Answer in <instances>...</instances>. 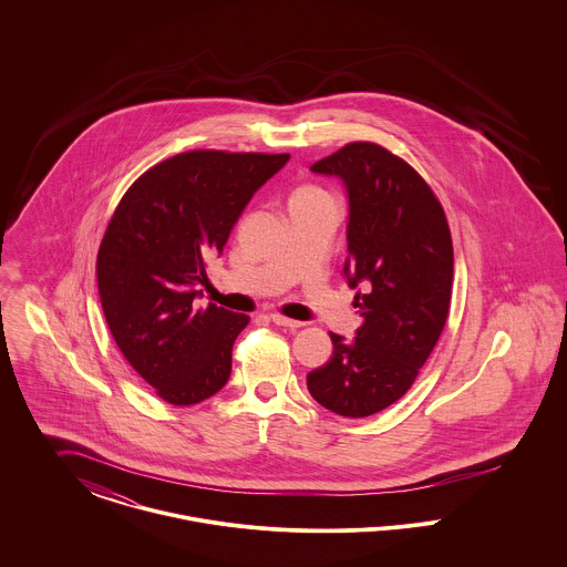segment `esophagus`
<instances>
[{"label": "esophagus", "mask_w": 567, "mask_h": 567, "mask_svg": "<svg viewBox=\"0 0 567 567\" xmlns=\"http://www.w3.org/2000/svg\"><path fill=\"white\" fill-rule=\"evenodd\" d=\"M271 323L280 324V327H291V329H297V327H301V321H296V319H289V317H282V315H270Z\"/></svg>", "instance_id": "esophagus-1"}]
</instances>
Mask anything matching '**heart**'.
Returning a JSON list of instances; mask_svg holds the SVG:
<instances>
[{
  "label": "heart",
  "mask_w": 567,
  "mask_h": 567,
  "mask_svg": "<svg viewBox=\"0 0 567 567\" xmlns=\"http://www.w3.org/2000/svg\"><path fill=\"white\" fill-rule=\"evenodd\" d=\"M323 202H333L331 193L324 190L319 185H301L297 187L291 197H289V208L297 206H312V204H323Z\"/></svg>",
  "instance_id": "1"
}]
</instances>
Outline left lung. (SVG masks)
Wrapping results in <instances>:
<instances>
[{
    "instance_id": "8db88e82",
    "label": "left lung",
    "mask_w": 567,
    "mask_h": 567,
    "mask_svg": "<svg viewBox=\"0 0 567 567\" xmlns=\"http://www.w3.org/2000/svg\"><path fill=\"white\" fill-rule=\"evenodd\" d=\"M349 190L344 274L361 324L354 340L329 333L333 354L308 374L327 410L363 419L395 404L419 377L444 329L453 293V240L423 176L377 142H351L310 167Z\"/></svg>"
}]
</instances>
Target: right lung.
Listing matches in <instances>:
<instances>
[{"label": "right lung", "mask_w": 567, "mask_h": 567, "mask_svg": "<svg viewBox=\"0 0 567 567\" xmlns=\"http://www.w3.org/2000/svg\"><path fill=\"white\" fill-rule=\"evenodd\" d=\"M287 162V153L187 151L146 169L110 218L95 266L106 323L163 402L199 404L229 380L250 319L215 303L195 308L193 287L255 190Z\"/></svg>", "instance_id": "obj_1"}]
</instances>
